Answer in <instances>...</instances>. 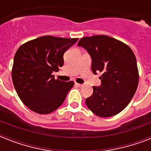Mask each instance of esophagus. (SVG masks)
Wrapping results in <instances>:
<instances>
[{
    "label": "esophagus",
    "mask_w": 151,
    "mask_h": 151,
    "mask_svg": "<svg viewBox=\"0 0 151 151\" xmlns=\"http://www.w3.org/2000/svg\"><path fill=\"white\" fill-rule=\"evenodd\" d=\"M75 85H77V86H78L79 88H82L85 86V85H84V84H78V83H75Z\"/></svg>",
    "instance_id": "1"
}]
</instances>
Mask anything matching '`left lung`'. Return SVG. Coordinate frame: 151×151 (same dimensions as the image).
Instances as JSON below:
<instances>
[{"label": "left lung", "instance_id": "obj_1", "mask_svg": "<svg viewBox=\"0 0 151 151\" xmlns=\"http://www.w3.org/2000/svg\"><path fill=\"white\" fill-rule=\"evenodd\" d=\"M78 46L92 58V70L102 72L101 85L85 100L92 113L102 117L119 114L135 95L139 83L136 59L126 44L106 35L82 37Z\"/></svg>", "mask_w": 151, "mask_h": 151}]
</instances>
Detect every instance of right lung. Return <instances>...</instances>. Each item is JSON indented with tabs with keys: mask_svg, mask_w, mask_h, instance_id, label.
I'll return each instance as SVG.
<instances>
[{
	"mask_svg": "<svg viewBox=\"0 0 151 151\" xmlns=\"http://www.w3.org/2000/svg\"><path fill=\"white\" fill-rule=\"evenodd\" d=\"M78 38L43 36L20 46L14 57L12 78L18 96L34 112L48 114L63 104L74 82L55 79L63 54Z\"/></svg>",
	"mask_w": 151,
	"mask_h": 151,
	"instance_id": "add662e5",
	"label": "right lung"
}]
</instances>
